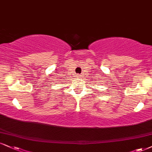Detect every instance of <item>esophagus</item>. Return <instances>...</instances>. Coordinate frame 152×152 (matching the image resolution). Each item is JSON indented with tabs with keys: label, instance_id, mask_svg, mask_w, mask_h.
<instances>
[{
	"label": "esophagus",
	"instance_id": "obj_1",
	"mask_svg": "<svg viewBox=\"0 0 152 152\" xmlns=\"http://www.w3.org/2000/svg\"><path fill=\"white\" fill-rule=\"evenodd\" d=\"M77 77H81V75H78Z\"/></svg>",
	"mask_w": 152,
	"mask_h": 152
}]
</instances>
